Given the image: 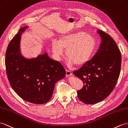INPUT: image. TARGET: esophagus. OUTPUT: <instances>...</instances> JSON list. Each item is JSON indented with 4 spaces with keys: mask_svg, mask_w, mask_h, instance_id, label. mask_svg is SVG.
<instances>
[{
    "mask_svg": "<svg viewBox=\"0 0 128 128\" xmlns=\"http://www.w3.org/2000/svg\"><path fill=\"white\" fill-rule=\"evenodd\" d=\"M72 75V72H71L70 71L66 70V76H67V77L71 76Z\"/></svg>",
    "mask_w": 128,
    "mask_h": 128,
    "instance_id": "obj_1",
    "label": "esophagus"
}]
</instances>
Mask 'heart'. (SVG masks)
Masks as SVG:
<instances>
[{
	"instance_id": "heart-1",
	"label": "heart",
	"mask_w": 128,
	"mask_h": 128,
	"mask_svg": "<svg viewBox=\"0 0 128 128\" xmlns=\"http://www.w3.org/2000/svg\"><path fill=\"white\" fill-rule=\"evenodd\" d=\"M96 40L92 36L84 32L70 33L61 36L58 41L54 40L52 49L56 58L60 60L66 50L67 64L82 66L91 60L96 48Z\"/></svg>"
}]
</instances>
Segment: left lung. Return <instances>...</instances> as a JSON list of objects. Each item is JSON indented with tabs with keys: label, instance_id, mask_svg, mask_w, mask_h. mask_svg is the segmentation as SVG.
<instances>
[{
	"label": "left lung",
	"instance_id": "1",
	"mask_svg": "<svg viewBox=\"0 0 128 128\" xmlns=\"http://www.w3.org/2000/svg\"><path fill=\"white\" fill-rule=\"evenodd\" d=\"M97 33L101 38L98 52L86 64L73 72L82 81L84 86L77 91L79 100L87 104L104 100L113 91L120 76L122 57L116 43L102 31Z\"/></svg>",
	"mask_w": 128,
	"mask_h": 128
}]
</instances>
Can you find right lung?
<instances>
[{"label":"right lung","instance_id":"right-lung-1","mask_svg":"<svg viewBox=\"0 0 128 128\" xmlns=\"http://www.w3.org/2000/svg\"><path fill=\"white\" fill-rule=\"evenodd\" d=\"M29 27L20 28L9 43L5 66L8 79L14 91L26 102L36 104L48 102L55 84L66 76L60 62L52 60L46 51L36 58H26L20 50L21 36Z\"/></svg>","mask_w":128,"mask_h":128}]
</instances>
